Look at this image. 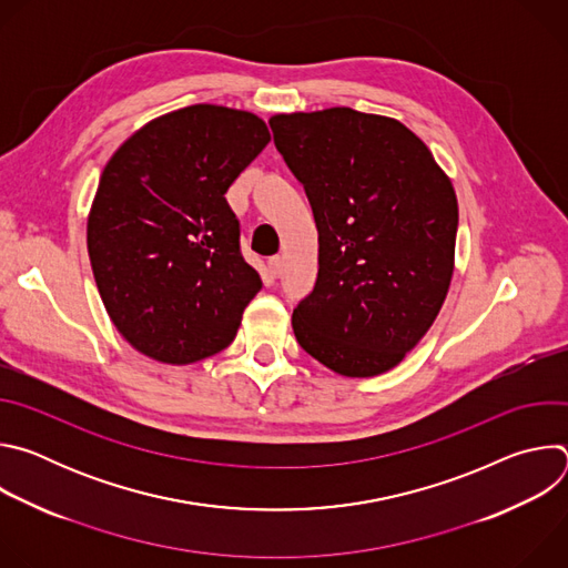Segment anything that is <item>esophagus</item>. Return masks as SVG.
I'll return each mask as SVG.
<instances>
[{"instance_id":"obj_1","label":"esophagus","mask_w":568,"mask_h":568,"mask_svg":"<svg viewBox=\"0 0 568 568\" xmlns=\"http://www.w3.org/2000/svg\"><path fill=\"white\" fill-rule=\"evenodd\" d=\"M267 267H270V274H272V276H278L281 270H283V258H281V256H272V258L267 261Z\"/></svg>"}]
</instances>
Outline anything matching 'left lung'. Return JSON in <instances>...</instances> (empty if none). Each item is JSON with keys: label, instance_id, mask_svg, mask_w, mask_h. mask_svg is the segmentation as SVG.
<instances>
[{"label": "left lung", "instance_id": "8db88e82", "mask_svg": "<svg viewBox=\"0 0 568 568\" xmlns=\"http://www.w3.org/2000/svg\"><path fill=\"white\" fill-rule=\"evenodd\" d=\"M270 125L318 231L316 283L292 314L296 342L339 375H379L423 339L447 296L452 182L395 119L333 108Z\"/></svg>", "mask_w": 568, "mask_h": 568}]
</instances>
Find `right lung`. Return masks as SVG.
I'll return each mask as SVG.
<instances>
[{
	"label": "right lung",
	"mask_w": 568,
	"mask_h": 568,
	"mask_svg": "<svg viewBox=\"0 0 568 568\" xmlns=\"http://www.w3.org/2000/svg\"><path fill=\"white\" fill-rule=\"evenodd\" d=\"M267 143L250 112L191 105L150 121L108 161L88 252L110 318L139 353L191 364L235 339L263 281L242 258L224 193Z\"/></svg>",
	"instance_id": "add662e5"
}]
</instances>
